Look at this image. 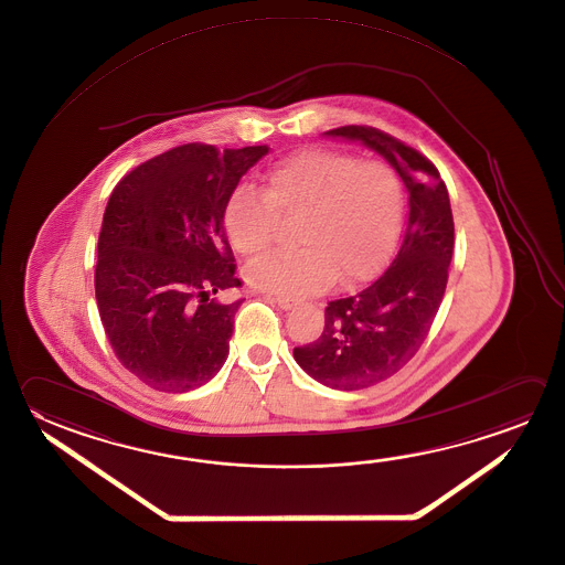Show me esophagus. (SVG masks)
Here are the masks:
<instances>
[{
	"label": "esophagus",
	"mask_w": 565,
	"mask_h": 565,
	"mask_svg": "<svg viewBox=\"0 0 565 565\" xmlns=\"http://www.w3.org/2000/svg\"><path fill=\"white\" fill-rule=\"evenodd\" d=\"M273 300H275L278 307L282 308V310H290V308L297 307V300H292V298L273 297Z\"/></svg>",
	"instance_id": "34e87169"
}]
</instances>
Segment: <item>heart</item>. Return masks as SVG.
<instances>
[{
    "label": "heart",
    "instance_id": "1",
    "mask_svg": "<svg viewBox=\"0 0 565 565\" xmlns=\"http://www.w3.org/2000/svg\"><path fill=\"white\" fill-rule=\"evenodd\" d=\"M278 218H300L297 253H270L245 270L250 287L302 298L337 280L379 275L401 238L404 189L396 171L352 154L302 151L275 164L265 189H238L226 203L225 231L245 257L273 245Z\"/></svg>",
    "mask_w": 565,
    "mask_h": 565
}]
</instances>
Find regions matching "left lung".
Masks as SVG:
<instances>
[{
    "instance_id": "left-lung-1",
    "label": "left lung",
    "mask_w": 565,
    "mask_h": 565,
    "mask_svg": "<svg viewBox=\"0 0 565 565\" xmlns=\"http://www.w3.org/2000/svg\"><path fill=\"white\" fill-rule=\"evenodd\" d=\"M324 135L382 154L408 191V223L388 268L356 295L329 302L322 334L295 349L310 379L334 391H359L391 379L428 337L448 282L454 218L438 169L416 149L362 125Z\"/></svg>"
}]
</instances>
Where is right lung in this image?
<instances>
[{
  "mask_svg": "<svg viewBox=\"0 0 565 565\" xmlns=\"http://www.w3.org/2000/svg\"><path fill=\"white\" fill-rule=\"evenodd\" d=\"M267 145L225 149L189 143L124 177L103 215L95 298L125 369L157 391L206 384L228 356L243 300L225 233L226 203Z\"/></svg>",
  "mask_w": 565,
  "mask_h": 565,
  "instance_id": "right-lung-1",
  "label": "right lung"
}]
</instances>
